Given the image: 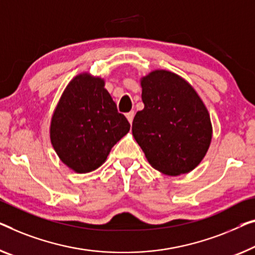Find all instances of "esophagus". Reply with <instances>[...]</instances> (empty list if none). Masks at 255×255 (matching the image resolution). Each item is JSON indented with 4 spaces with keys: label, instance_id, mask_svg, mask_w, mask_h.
<instances>
[{
    "label": "esophagus",
    "instance_id": "obj_1",
    "mask_svg": "<svg viewBox=\"0 0 255 255\" xmlns=\"http://www.w3.org/2000/svg\"><path fill=\"white\" fill-rule=\"evenodd\" d=\"M126 118H127V120L129 121V124L131 125L132 119H134V111H130V112L126 113Z\"/></svg>",
    "mask_w": 255,
    "mask_h": 255
}]
</instances>
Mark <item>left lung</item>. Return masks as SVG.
<instances>
[{"mask_svg":"<svg viewBox=\"0 0 255 255\" xmlns=\"http://www.w3.org/2000/svg\"><path fill=\"white\" fill-rule=\"evenodd\" d=\"M144 109L132 136L154 169L169 176L191 172L211 145L213 128L204 102L180 75L154 70L140 79Z\"/></svg>","mask_w":255,"mask_h":255,"instance_id":"obj_1","label":"left lung"}]
</instances>
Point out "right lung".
<instances>
[{
    "mask_svg": "<svg viewBox=\"0 0 255 255\" xmlns=\"http://www.w3.org/2000/svg\"><path fill=\"white\" fill-rule=\"evenodd\" d=\"M101 77L88 72L70 81L50 123V140L60 160L75 173L93 172L130 129Z\"/></svg>",
    "mask_w": 255,
    "mask_h": 255,
    "instance_id": "right-lung-1",
    "label": "right lung"
}]
</instances>
